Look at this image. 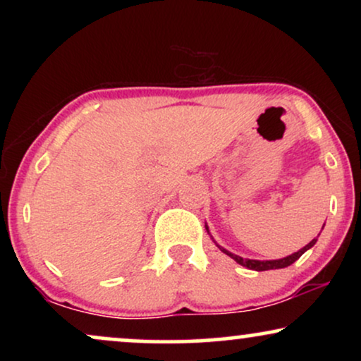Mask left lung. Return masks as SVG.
Listing matches in <instances>:
<instances>
[{"label":"left lung","mask_w":361,"mask_h":361,"mask_svg":"<svg viewBox=\"0 0 361 361\" xmlns=\"http://www.w3.org/2000/svg\"><path fill=\"white\" fill-rule=\"evenodd\" d=\"M205 228H207V231H209V226L205 225ZM324 228V226H322ZM315 241H317V238H314L312 241H310L309 245H305L304 248H300L298 253H293V255H289V256H286V258H281V259H269V261H259V259H245V258H241V256H238V255H233V253H230V251H226L225 248H221L220 245H216L220 248V251H224L225 255H228L231 259H235L236 263L238 264H241V266H245V268H248V269H255V271H268V269H281V268H288V266H290L294 263V261H298L300 256H302L305 251L307 250H310L312 248V246L315 245Z\"/></svg>","instance_id":"1"}]
</instances>
